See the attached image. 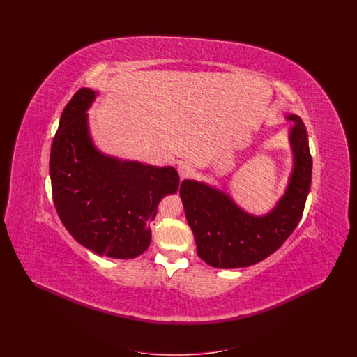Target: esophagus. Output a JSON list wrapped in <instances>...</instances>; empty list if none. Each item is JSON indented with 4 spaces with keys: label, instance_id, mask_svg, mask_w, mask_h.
<instances>
[{
    "label": "esophagus",
    "instance_id": "34e87169",
    "mask_svg": "<svg viewBox=\"0 0 357 357\" xmlns=\"http://www.w3.org/2000/svg\"><path fill=\"white\" fill-rule=\"evenodd\" d=\"M178 172H179V176H181V179H187V178H190L191 175H192V169L188 166V165H181L179 167H178Z\"/></svg>",
    "mask_w": 357,
    "mask_h": 357
}]
</instances>
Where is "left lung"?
<instances>
[{
    "instance_id": "1",
    "label": "left lung",
    "mask_w": 357,
    "mask_h": 357,
    "mask_svg": "<svg viewBox=\"0 0 357 357\" xmlns=\"http://www.w3.org/2000/svg\"><path fill=\"white\" fill-rule=\"evenodd\" d=\"M289 131L293 170L285 194L265 215H252L233 198L204 182L185 179L179 195L197 253L213 268L233 269L255 265L281 248L301 220L312 182V156L300 116Z\"/></svg>"
}]
</instances>
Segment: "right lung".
I'll return each instance as SVG.
<instances>
[{
	"label": "right lung",
	"mask_w": 357,
	"mask_h": 357,
	"mask_svg": "<svg viewBox=\"0 0 357 357\" xmlns=\"http://www.w3.org/2000/svg\"><path fill=\"white\" fill-rule=\"evenodd\" d=\"M96 95L91 88L79 89L61 114L50 159L53 202L80 245L99 255L135 258L150 246L156 207L176 192L179 175L171 166L100 153L89 135L86 115Z\"/></svg>",
	"instance_id": "1"
}]
</instances>
